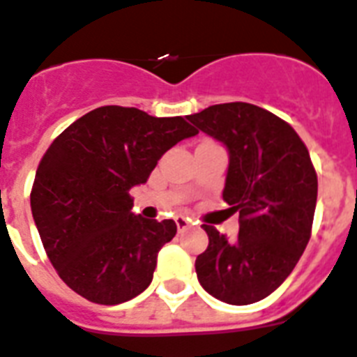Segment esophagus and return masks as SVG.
Returning a JSON list of instances; mask_svg holds the SVG:
<instances>
[{"mask_svg":"<svg viewBox=\"0 0 357 357\" xmlns=\"http://www.w3.org/2000/svg\"><path fill=\"white\" fill-rule=\"evenodd\" d=\"M176 225H178L179 231H185V229L192 225V220L185 218V216H176Z\"/></svg>","mask_w":357,"mask_h":357,"instance_id":"obj_1","label":"esophagus"}]
</instances>
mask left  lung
<instances>
[{"mask_svg": "<svg viewBox=\"0 0 357 357\" xmlns=\"http://www.w3.org/2000/svg\"><path fill=\"white\" fill-rule=\"evenodd\" d=\"M198 130L227 146L224 199L238 213V238L204 224L208 245L196 259L207 294L227 304H251L273 294L306 249L317 174L291 126L248 102L208 106L188 115Z\"/></svg>", "mask_w": 357, "mask_h": 357, "instance_id": "left-lung-1", "label": "left lung"}]
</instances>
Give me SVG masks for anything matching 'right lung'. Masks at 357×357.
Segmentation results:
<instances>
[{
    "label": "right lung",
    "instance_id": "obj_1",
    "mask_svg": "<svg viewBox=\"0 0 357 357\" xmlns=\"http://www.w3.org/2000/svg\"><path fill=\"white\" fill-rule=\"evenodd\" d=\"M196 133L183 117L102 106L43 153L31 190L34 224L60 279L84 299L113 306L149 288L159 249L178 227L135 216L130 188L146 183L161 155Z\"/></svg>",
    "mask_w": 357,
    "mask_h": 357
}]
</instances>
